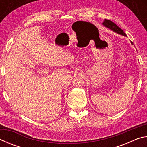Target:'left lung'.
<instances>
[{
  "label": "left lung",
  "mask_w": 147,
  "mask_h": 147,
  "mask_svg": "<svg viewBox=\"0 0 147 147\" xmlns=\"http://www.w3.org/2000/svg\"><path fill=\"white\" fill-rule=\"evenodd\" d=\"M102 24L104 26H106V27H107V28H109L110 30H113V32H116V33L119 34L121 35H123V36H126V34L124 33L123 30L119 28V27L117 25V24L114 23L113 22L110 21V20L104 19ZM131 44L133 43L132 42H131Z\"/></svg>",
  "instance_id": "obj_1"
}]
</instances>
